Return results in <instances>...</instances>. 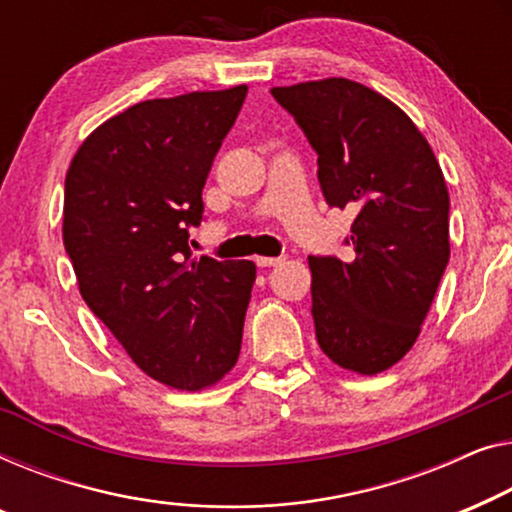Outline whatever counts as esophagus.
<instances>
[{
  "label": "esophagus",
  "instance_id": "1",
  "mask_svg": "<svg viewBox=\"0 0 512 512\" xmlns=\"http://www.w3.org/2000/svg\"><path fill=\"white\" fill-rule=\"evenodd\" d=\"M257 266H278L285 262V257H255Z\"/></svg>",
  "mask_w": 512,
  "mask_h": 512
}]
</instances>
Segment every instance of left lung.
<instances>
[{"mask_svg": "<svg viewBox=\"0 0 512 512\" xmlns=\"http://www.w3.org/2000/svg\"><path fill=\"white\" fill-rule=\"evenodd\" d=\"M271 95L315 153L331 208H352V262L308 257L315 336L343 369L376 376L420 336L450 259V197L434 150L397 104L348 78Z\"/></svg>", "mask_w": 512, "mask_h": 512, "instance_id": "8db88e82", "label": "left lung"}]
</instances>
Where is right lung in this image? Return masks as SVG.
<instances>
[{
  "label": "right lung",
  "mask_w": 512,
  "mask_h": 512,
  "mask_svg": "<svg viewBox=\"0 0 512 512\" xmlns=\"http://www.w3.org/2000/svg\"><path fill=\"white\" fill-rule=\"evenodd\" d=\"M246 85L148 99L99 125L64 181L78 290L143 373L197 392L232 371L255 264L192 257L201 190Z\"/></svg>",
  "instance_id": "add662e5"
}]
</instances>
